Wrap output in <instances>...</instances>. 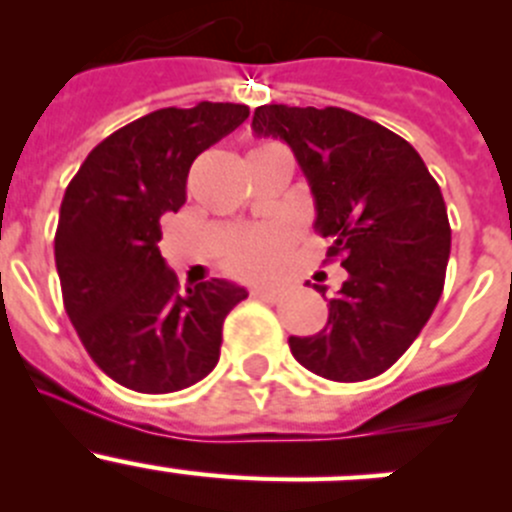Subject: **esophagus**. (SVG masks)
Here are the masks:
<instances>
[{
    "label": "esophagus",
    "instance_id": "esophagus-1",
    "mask_svg": "<svg viewBox=\"0 0 512 512\" xmlns=\"http://www.w3.org/2000/svg\"><path fill=\"white\" fill-rule=\"evenodd\" d=\"M277 292H280V289L272 287V285H255V287H252V294H255V297H262V299L277 297Z\"/></svg>",
    "mask_w": 512,
    "mask_h": 512
}]
</instances>
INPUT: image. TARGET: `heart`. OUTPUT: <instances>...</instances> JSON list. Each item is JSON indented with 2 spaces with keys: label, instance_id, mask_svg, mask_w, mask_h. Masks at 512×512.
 <instances>
[{
  "label": "heart",
  "instance_id": "heart-1",
  "mask_svg": "<svg viewBox=\"0 0 512 512\" xmlns=\"http://www.w3.org/2000/svg\"><path fill=\"white\" fill-rule=\"evenodd\" d=\"M270 146L272 143H262L255 151ZM282 250H285V235L277 227H262V230L245 232L227 247L225 265L237 275H260L282 255Z\"/></svg>",
  "mask_w": 512,
  "mask_h": 512
}]
</instances>
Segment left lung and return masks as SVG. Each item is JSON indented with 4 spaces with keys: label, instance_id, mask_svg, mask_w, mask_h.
Masks as SVG:
<instances>
[{
    "label": "left lung",
    "instance_id": "1",
    "mask_svg": "<svg viewBox=\"0 0 512 512\" xmlns=\"http://www.w3.org/2000/svg\"><path fill=\"white\" fill-rule=\"evenodd\" d=\"M257 136L292 148L314 198V230L347 282L312 337H289L292 356L332 381L384 374L436 309L451 255L438 183L409 141L344 108L257 106ZM327 292L324 285H314Z\"/></svg>",
    "mask_w": 512,
    "mask_h": 512
}]
</instances>
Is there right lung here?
Listing matches in <instances>:
<instances>
[{"instance_id": "obj_1", "label": "right lung", "mask_w": 512, "mask_h": 512, "mask_svg": "<svg viewBox=\"0 0 512 512\" xmlns=\"http://www.w3.org/2000/svg\"><path fill=\"white\" fill-rule=\"evenodd\" d=\"M247 116L242 103L160 108L98 143L66 188L54 237L66 314L126 389L173 394L218 364L225 317L247 292L215 277L180 289L160 218L183 208L193 160Z\"/></svg>"}]
</instances>
